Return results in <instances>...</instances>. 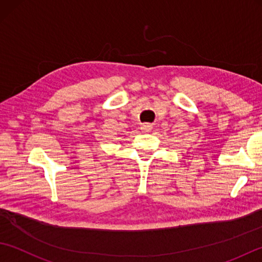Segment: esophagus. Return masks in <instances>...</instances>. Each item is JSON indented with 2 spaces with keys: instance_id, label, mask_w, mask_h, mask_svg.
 <instances>
[{
  "instance_id": "34e87169",
  "label": "esophagus",
  "mask_w": 262,
  "mask_h": 262,
  "mask_svg": "<svg viewBox=\"0 0 262 262\" xmlns=\"http://www.w3.org/2000/svg\"><path fill=\"white\" fill-rule=\"evenodd\" d=\"M152 128H153V125H152V124H143L142 127H141V129H142L144 133H147V132H151Z\"/></svg>"
}]
</instances>
